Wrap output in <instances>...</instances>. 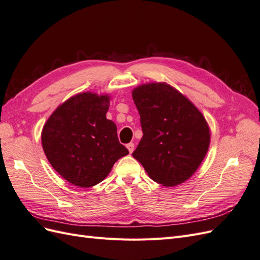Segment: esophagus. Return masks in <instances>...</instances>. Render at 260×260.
I'll list each match as a JSON object with an SVG mask.
<instances>
[{
	"label": "esophagus",
	"instance_id": "1",
	"mask_svg": "<svg viewBox=\"0 0 260 260\" xmlns=\"http://www.w3.org/2000/svg\"><path fill=\"white\" fill-rule=\"evenodd\" d=\"M127 148L129 149V152H130V154L133 152V149H135V143H128L127 144Z\"/></svg>",
	"mask_w": 260,
	"mask_h": 260
}]
</instances>
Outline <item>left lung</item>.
Instances as JSON below:
<instances>
[{"instance_id": "obj_1", "label": "left lung", "mask_w": 260, "mask_h": 260, "mask_svg": "<svg viewBox=\"0 0 260 260\" xmlns=\"http://www.w3.org/2000/svg\"><path fill=\"white\" fill-rule=\"evenodd\" d=\"M143 137L132 156L165 186L183 183L198 170L210 142L205 117L183 94L162 82L132 91Z\"/></svg>"}]
</instances>
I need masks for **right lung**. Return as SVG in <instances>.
Returning a JSON list of instances; mask_svg holds the SVG:
<instances>
[{"label": "right lung", "instance_id": "right-lung-1", "mask_svg": "<svg viewBox=\"0 0 260 260\" xmlns=\"http://www.w3.org/2000/svg\"><path fill=\"white\" fill-rule=\"evenodd\" d=\"M108 95L84 92L70 98L50 116L42 146L52 167L68 182L91 187L102 182L114 164L128 155L117 127L108 120Z\"/></svg>", "mask_w": 260, "mask_h": 260}]
</instances>
